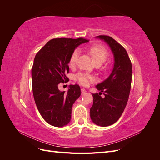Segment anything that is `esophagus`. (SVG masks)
<instances>
[{"instance_id":"obj_1","label":"esophagus","mask_w":160,"mask_h":160,"mask_svg":"<svg viewBox=\"0 0 160 160\" xmlns=\"http://www.w3.org/2000/svg\"><path fill=\"white\" fill-rule=\"evenodd\" d=\"M86 90L84 88H81V94L82 95H85L86 93Z\"/></svg>"}]
</instances>
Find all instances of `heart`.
<instances>
[{
    "label": "heart",
    "mask_w": 160,
    "mask_h": 160,
    "mask_svg": "<svg viewBox=\"0 0 160 160\" xmlns=\"http://www.w3.org/2000/svg\"><path fill=\"white\" fill-rule=\"evenodd\" d=\"M89 52L95 64L101 65L106 61L108 57V52L106 49L102 46L95 45L92 46L89 49ZM79 55V51L76 49L72 53L69 59V64L71 66H74L78 59ZM77 79H78L79 83L83 85H88L91 82L95 81V77L92 75L86 73H79L77 76Z\"/></svg>",
    "instance_id": "1"
}]
</instances>
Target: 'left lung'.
<instances>
[{
    "mask_svg": "<svg viewBox=\"0 0 160 160\" xmlns=\"http://www.w3.org/2000/svg\"><path fill=\"white\" fill-rule=\"evenodd\" d=\"M95 38L107 43L114 57L111 74L95 86L100 92L92 93L93 103L90 109L92 122L99 126L106 127L117 122L127 105L132 85V65L126 50L112 37L99 35ZM102 92L104 98L100 96Z\"/></svg>",
    "mask_w": 160,
    "mask_h": 160,
    "instance_id": "8db88e82",
    "label": "left lung"
}]
</instances>
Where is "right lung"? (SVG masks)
<instances>
[{"label":"right lung","mask_w":160,"mask_h":160,"mask_svg":"<svg viewBox=\"0 0 160 160\" xmlns=\"http://www.w3.org/2000/svg\"><path fill=\"white\" fill-rule=\"evenodd\" d=\"M89 41L83 38H53L38 51L31 70L32 93L37 108L45 122L55 127L68 124L72 105L81 95L78 85H70L61 91L60 83L69 81L70 57L75 49Z\"/></svg>","instance_id":"obj_1"}]
</instances>
